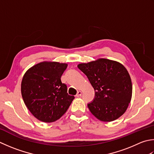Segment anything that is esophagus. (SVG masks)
I'll return each instance as SVG.
<instances>
[{
  "instance_id": "34e87169",
  "label": "esophagus",
  "mask_w": 154,
  "mask_h": 154,
  "mask_svg": "<svg viewBox=\"0 0 154 154\" xmlns=\"http://www.w3.org/2000/svg\"><path fill=\"white\" fill-rule=\"evenodd\" d=\"M81 94H82V92H81V91H79L77 92V95H76V97H80V96L81 95Z\"/></svg>"
}]
</instances>
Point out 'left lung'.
<instances>
[{
    "mask_svg": "<svg viewBox=\"0 0 154 154\" xmlns=\"http://www.w3.org/2000/svg\"><path fill=\"white\" fill-rule=\"evenodd\" d=\"M77 67L95 90V98L87 104L93 115L102 122H112L121 117L132 96L131 80L124 66L112 60L98 59Z\"/></svg>",
    "mask_w": 154,
    "mask_h": 154,
    "instance_id": "8db88e82",
    "label": "left lung"
}]
</instances>
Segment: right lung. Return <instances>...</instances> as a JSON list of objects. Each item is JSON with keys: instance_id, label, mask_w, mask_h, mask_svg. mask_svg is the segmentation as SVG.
<instances>
[{"instance_id": "1", "label": "right lung", "mask_w": 154, "mask_h": 154, "mask_svg": "<svg viewBox=\"0 0 154 154\" xmlns=\"http://www.w3.org/2000/svg\"><path fill=\"white\" fill-rule=\"evenodd\" d=\"M66 63L44 61L26 71L21 82L25 104L37 119L45 123L57 121L64 115L75 97L67 93L61 77Z\"/></svg>"}]
</instances>
